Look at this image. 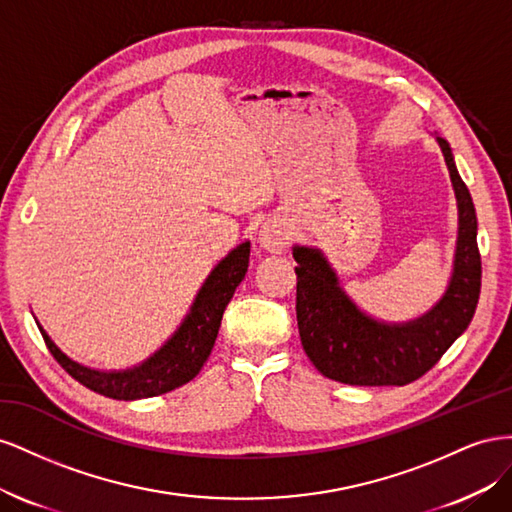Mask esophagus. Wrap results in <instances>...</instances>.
<instances>
[{
	"label": "esophagus",
	"instance_id": "1",
	"mask_svg": "<svg viewBox=\"0 0 512 512\" xmlns=\"http://www.w3.org/2000/svg\"><path fill=\"white\" fill-rule=\"evenodd\" d=\"M289 233L279 221H268L259 229V246L266 248L268 253H281L287 246Z\"/></svg>",
	"mask_w": 512,
	"mask_h": 512
}]
</instances>
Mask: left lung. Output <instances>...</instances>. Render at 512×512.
I'll use <instances>...</instances> for the list:
<instances>
[{
	"mask_svg": "<svg viewBox=\"0 0 512 512\" xmlns=\"http://www.w3.org/2000/svg\"><path fill=\"white\" fill-rule=\"evenodd\" d=\"M435 139L455 188L459 236L446 294L429 313L407 324L377 321L347 298L337 274L317 248L294 246L300 341L315 369L334 382L349 386L410 384L435 367L474 317L483 274L476 242V210L448 141Z\"/></svg>",
	"mask_w": 512,
	"mask_h": 512,
	"instance_id": "8db88e82",
	"label": "left lung"
}]
</instances>
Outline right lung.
<instances>
[{
  "mask_svg": "<svg viewBox=\"0 0 512 512\" xmlns=\"http://www.w3.org/2000/svg\"><path fill=\"white\" fill-rule=\"evenodd\" d=\"M248 255H251V242L233 248L221 264L210 272L206 283L201 285L191 313L184 317L173 337L154 356L143 360L133 369L96 371L83 367V364L70 360L36 321L38 330L53 358L85 388L118 401L158 397V394H165L191 382L201 371L203 362L208 360L218 328H221L225 306L233 298V291L242 283L248 270Z\"/></svg>",
  "mask_w": 512,
  "mask_h": 512,
  "instance_id": "obj_1",
  "label": "right lung"
}]
</instances>
